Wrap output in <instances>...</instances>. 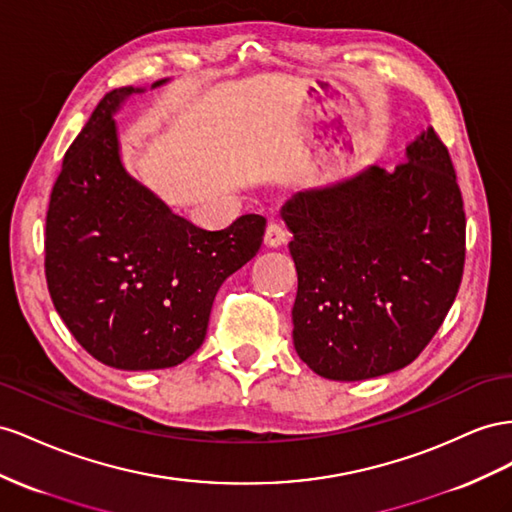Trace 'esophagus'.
<instances>
[{"instance_id":"esophagus-1","label":"esophagus","mask_w":512,"mask_h":512,"mask_svg":"<svg viewBox=\"0 0 512 512\" xmlns=\"http://www.w3.org/2000/svg\"><path fill=\"white\" fill-rule=\"evenodd\" d=\"M264 242H266V246H270V248H279V246H283V244L287 242V231H285L281 225L270 223L268 229H266V233H264Z\"/></svg>"}]
</instances>
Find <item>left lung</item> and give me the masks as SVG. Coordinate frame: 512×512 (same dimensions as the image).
<instances>
[{
  "instance_id": "8db88e82",
  "label": "left lung",
  "mask_w": 512,
  "mask_h": 512,
  "mask_svg": "<svg viewBox=\"0 0 512 512\" xmlns=\"http://www.w3.org/2000/svg\"><path fill=\"white\" fill-rule=\"evenodd\" d=\"M298 272L294 347L306 367L360 382L414 362L461 285L465 212L429 126L394 171L364 167L281 208Z\"/></svg>"
}]
</instances>
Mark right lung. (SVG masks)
Instances as JSON below:
<instances>
[{
    "label": "right lung",
    "instance_id": "1",
    "mask_svg": "<svg viewBox=\"0 0 512 512\" xmlns=\"http://www.w3.org/2000/svg\"><path fill=\"white\" fill-rule=\"evenodd\" d=\"M141 92L118 87L98 102L64 156L45 233L55 311L87 354L122 371L193 356L218 287L255 257L266 231L259 214L201 229L126 171L113 115Z\"/></svg>",
    "mask_w": 512,
    "mask_h": 512
}]
</instances>
